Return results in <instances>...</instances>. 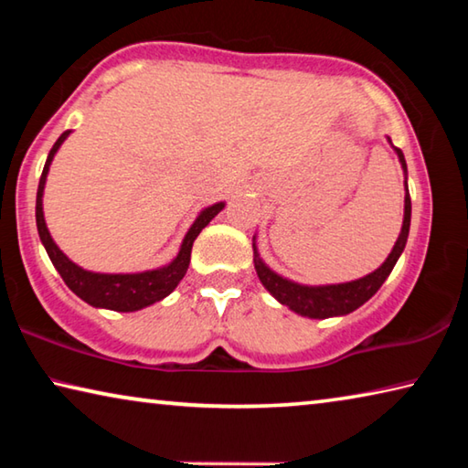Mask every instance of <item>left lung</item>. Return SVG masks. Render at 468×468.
Segmentation results:
<instances>
[{"mask_svg":"<svg viewBox=\"0 0 468 468\" xmlns=\"http://www.w3.org/2000/svg\"><path fill=\"white\" fill-rule=\"evenodd\" d=\"M396 154H399V161L402 165V171L407 173V161L405 154H402L400 148H394ZM407 186V181H405ZM409 227H410V196L409 187L405 194V218H402V229L399 239H396L390 256L386 258V262L367 276H363L359 281L343 282V284H324V287H305V284H297L292 281L282 279L276 272H272L262 260H260V253L256 250V243H253V264H256V272L262 281L264 287L271 291L274 299H279L282 305H287L289 310L295 314L305 315V318H332V315H345L351 314L366 303L382 287L388 274L392 272L394 264L399 262L402 250L407 245L409 237Z\"/></svg>","mask_w":468,"mask_h":468,"instance_id":"left-lung-1","label":"left lung"}]
</instances>
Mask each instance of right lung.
I'll use <instances>...</instances> for the list:
<instances>
[{
	"instance_id": "obj_1",
	"label": "right lung",
	"mask_w": 468,
	"mask_h": 468,
	"mask_svg": "<svg viewBox=\"0 0 468 468\" xmlns=\"http://www.w3.org/2000/svg\"><path fill=\"white\" fill-rule=\"evenodd\" d=\"M68 133L69 130L63 132L58 138V142L53 144L49 156H47L43 176L38 179V189H37V229L47 253H49L53 266L58 268L63 282H66L78 297L84 299L86 303H90L92 307H105V310H113V312H138L142 307L156 303V301L167 297L169 292L177 287L179 281L184 279L189 266V256H192V245L196 241V237L200 235L202 229L225 208V204L218 202L215 206H208V208L197 215L194 225L189 227L184 243H181L177 258L173 260L169 266L156 268V271L136 272V274H101V272L84 271V268L76 266L72 260H69L66 253L55 245L43 217V189H45L47 173H49V165L53 161V156L61 146V142L68 138Z\"/></svg>"
}]
</instances>
